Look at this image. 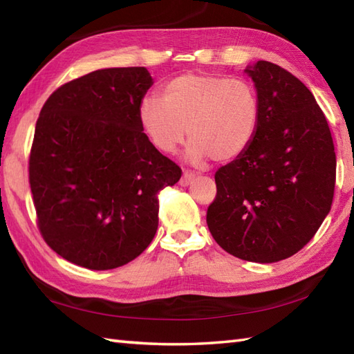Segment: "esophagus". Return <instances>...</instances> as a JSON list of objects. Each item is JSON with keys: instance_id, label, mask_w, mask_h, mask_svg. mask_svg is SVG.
<instances>
[{"instance_id": "esophagus-1", "label": "esophagus", "mask_w": 354, "mask_h": 354, "mask_svg": "<svg viewBox=\"0 0 354 354\" xmlns=\"http://www.w3.org/2000/svg\"><path fill=\"white\" fill-rule=\"evenodd\" d=\"M194 173H190V171H184V175H183V178H181V181H179V184H181L183 187H187V185H190L193 181H194Z\"/></svg>"}]
</instances>
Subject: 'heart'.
I'll list each match as a JSON object with an SVG mask.
<instances>
[{"label":"heart","instance_id":"b5f03b06","mask_svg":"<svg viewBox=\"0 0 354 354\" xmlns=\"http://www.w3.org/2000/svg\"><path fill=\"white\" fill-rule=\"evenodd\" d=\"M138 118L146 137L162 153H173L185 133L192 164L230 161L250 147L260 122V100L251 82L240 77L185 73L162 86V99L147 95Z\"/></svg>","mask_w":354,"mask_h":354}]
</instances>
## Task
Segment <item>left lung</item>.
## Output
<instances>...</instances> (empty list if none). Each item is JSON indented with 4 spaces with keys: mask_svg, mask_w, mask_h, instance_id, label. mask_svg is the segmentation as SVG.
I'll return each mask as SVG.
<instances>
[{
    "mask_svg": "<svg viewBox=\"0 0 354 354\" xmlns=\"http://www.w3.org/2000/svg\"><path fill=\"white\" fill-rule=\"evenodd\" d=\"M245 73L259 94L260 122L250 147L216 171L207 225L234 257L275 263L309 243L332 208L335 146L301 80L266 61Z\"/></svg>",
    "mask_w": 354,
    "mask_h": 354,
    "instance_id": "8db88e82",
    "label": "left lung"
}]
</instances>
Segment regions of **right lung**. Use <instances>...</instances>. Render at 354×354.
<instances>
[{
  "label": "right lung",
  "mask_w": 354,
  "mask_h": 354,
  "mask_svg": "<svg viewBox=\"0 0 354 354\" xmlns=\"http://www.w3.org/2000/svg\"><path fill=\"white\" fill-rule=\"evenodd\" d=\"M153 79L145 66L103 68L53 93L36 122L30 189L45 242L74 265L123 266L155 237L158 198L181 169L138 118Z\"/></svg>",
  "instance_id": "1"
}]
</instances>
